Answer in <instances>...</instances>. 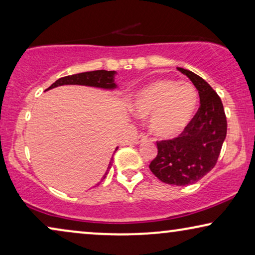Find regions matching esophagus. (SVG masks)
Returning a JSON list of instances; mask_svg holds the SVG:
<instances>
[{
	"mask_svg": "<svg viewBox=\"0 0 255 255\" xmlns=\"http://www.w3.org/2000/svg\"><path fill=\"white\" fill-rule=\"evenodd\" d=\"M146 139H147V135L144 133H140L139 135H137V138L134 139V144H140V142L145 141Z\"/></svg>",
	"mask_w": 255,
	"mask_h": 255,
	"instance_id": "1",
	"label": "esophagus"
}]
</instances>
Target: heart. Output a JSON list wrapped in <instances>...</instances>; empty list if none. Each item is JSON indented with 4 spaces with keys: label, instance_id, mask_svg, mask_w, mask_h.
<instances>
[{
    "label": "heart",
    "instance_id": "1",
    "mask_svg": "<svg viewBox=\"0 0 255 255\" xmlns=\"http://www.w3.org/2000/svg\"><path fill=\"white\" fill-rule=\"evenodd\" d=\"M197 103V92L190 83L160 79L135 94L131 110L141 120L149 118L153 133L173 138L193 120Z\"/></svg>",
    "mask_w": 255,
    "mask_h": 255
}]
</instances>
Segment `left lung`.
<instances>
[{
  "label": "left lung",
  "mask_w": 255,
  "mask_h": 255,
  "mask_svg": "<svg viewBox=\"0 0 255 255\" xmlns=\"http://www.w3.org/2000/svg\"><path fill=\"white\" fill-rule=\"evenodd\" d=\"M198 90L201 106L177 138L156 142L158 155L149 169L162 182L189 186L214 168L226 137L228 123L221 97L195 73L177 67Z\"/></svg>",
  "instance_id": "left-lung-1"
}]
</instances>
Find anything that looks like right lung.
<instances>
[{"label": "right lung", "mask_w": 255, "mask_h": 255, "mask_svg": "<svg viewBox=\"0 0 255 255\" xmlns=\"http://www.w3.org/2000/svg\"><path fill=\"white\" fill-rule=\"evenodd\" d=\"M115 75H116V72L115 71H104V69H101V71L79 73V74L68 75V76H64V78H60L59 80H57L53 85L48 87L46 90L55 88V87H59V86H65V85L88 86V87H96V88L111 90V89L117 88V85L115 83ZM117 148L118 147H116V151ZM111 165H113V159H111V161L109 162V166H108V169L106 174L103 175L102 180L106 179V175L108 174V170L111 168Z\"/></svg>", "instance_id": "1"}]
</instances>
